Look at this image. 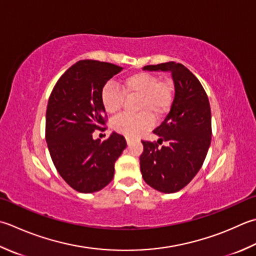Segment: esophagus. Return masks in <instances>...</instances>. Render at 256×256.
Instances as JSON below:
<instances>
[{
    "mask_svg": "<svg viewBox=\"0 0 256 256\" xmlns=\"http://www.w3.org/2000/svg\"><path fill=\"white\" fill-rule=\"evenodd\" d=\"M126 142H128V145H130L132 143V138H126Z\"/></svg>",
    "mask_w": 256,
    "mask_h": 256,
    "instance_id": "1",
    "label": "esophagus"
}]
</instances>
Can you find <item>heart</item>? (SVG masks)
Returning a JSON list of instances; mask_svg holds the SVG:
<instances>
[{"mask_svg": "<svg viewBox=\"0 0 256 256\" xmlns=\"http://www.w3.org/2000/svg\"><path fill=\"white\" fill-rule=\"evenodd\" d=\"M122 89L114 83H106L101 90V103L108 114L114 115L122 108L125 96L138 98L136 115H121L112 123L115 131L126 136H138L153 125L154 118H161L171 108L174 101V85L161 81L158 75L135 72L125 76Z\"/></svg>", "mask_w": 256, "mask_h": 256, "instance_id": "b5f03b06", "label": "heart"}]
</instances>
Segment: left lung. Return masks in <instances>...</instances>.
Returning a JSON list of instances; mask_svg holds the SVG:
<instances>
[{
	"label": "left lung",
	"instance_id": "left-lung-1",
	"mask_svg": "<svg viewBox=\"0 0 256 256\" xmlns=\"http://www.w3.org/2000/svg\"><path fill=\"white\" fill-rule=\"evenodd\" d=\"M148 71H170L175 95L166 118L153 133L158 142L142 141L140 166L144 181L163 193H174L192 181L211 144V108L198 78L181 63L146 65ZM166 142V145L160 144Z\"/></svg>",
	"mask_w": 256,
	"mask_h": 256
}]
</instances>
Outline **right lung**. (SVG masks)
I'll return each mask as SVG.
<instances>
[{"mask_svg":"<svg viewBox=\"0 0 256 256\" xmlns=\"http://www.w3.org/2000/svg\"><path fill=\"white\" fill-rule=\"evenodd\" d=\"M121 66L83 60L58 78L48 98L45 140L58 174L75 191L93 193L106 186L114 176V164L126 141L113 132L101 142L93 132L104 131L106 113L101 90Z\"/></svg>","mask_w":256,"mask_h":256,"instance_id":"right-lung-1","label":"right lung"}]
</instances>
